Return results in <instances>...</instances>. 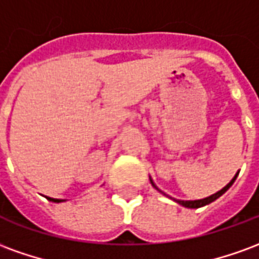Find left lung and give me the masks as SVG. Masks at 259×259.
<instances>
[{"instance_id": "obj_1", "label": "left lung", "mask_w": 259, "mask_h": 259, "mask_svg": "<svg viewBox=\"0 0 259 259\" xmlns=\"http://www.w3.org/2000/svg\"><path fill=\"white\" fill-rule=\"evenodd\" d=\"M236 178H237V175L234 176L233 179H232V182H230V183H229L228 186H225V187H223L222 190L218 191V193H215V194L209 195V197H206V198H202V200H195V201H180V200H175V201H178L180 205L186 206V208H200V206H204V205H206V204H209V202H212V201H215V200H217V198H219V197H221V195H222L223 193H225V191L228 190L230 186L233 185V182H234V180H236ZM151 185L154 186L155 189H157V186L152 183V180H151Z\"/></svg>"}]
</instances>
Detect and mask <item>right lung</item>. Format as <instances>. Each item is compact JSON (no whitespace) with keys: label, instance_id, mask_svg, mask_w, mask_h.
<instances>
[{"label":"right lung","instance_id":"right-lung-1","mask_svg":"<svg viewBox=\"0 0 259 259\" xmlns=\"http://www.w3.org/2000/svg\"><path fill=\"white\" fill-rule=\"evenodd\" d=\"M47 200L54 201V202H61V201H62V200H57V198H50V197H47Z\"/></svg>","mask_w":259,"mask_h":259}]
</instances>
